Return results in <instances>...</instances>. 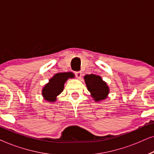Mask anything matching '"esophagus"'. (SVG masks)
I'll return each instance as SVG.
<instances>
[{"label": "esophagus", "instance_id": "esophagus-1", "mask_svg": "<svg viewBox=\"0 0 154 154\" xmlns=\"http://www.w3.org/2000/svg\"><path fill=\"white\" fill-rule=\"evenodd\" d=\"M75 77L77 78V79H80L81 78V75H82V72L81 71H75Z\"/></svg>", "mask_w": 154, "mask_h": 154}]
</instances>
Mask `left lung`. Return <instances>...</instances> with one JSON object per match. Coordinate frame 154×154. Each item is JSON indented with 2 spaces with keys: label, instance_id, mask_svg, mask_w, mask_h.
<instances>
[{
  "label": "left lung",
  "instance_id": "left-lung-1",
  "mask_svg": "<svg viewBox=\"0 0 154 154\" xmlns=\"http://www.w3.org/2000/svg\"><path fill=\"white\" fill-rule=\"evenodd\" d=\"M88 91L95 102L106 99L109 93V88L102 77L94 74L85 75L84 76Z\"/></svg>",
  "mask_w": 154,
  "mask_h": 154
}]
</instances>
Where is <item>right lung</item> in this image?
Wrapping results in <instances>:
<instances>
[{"label": "right lung", "instance_id": "obj_1", "mask_svg": "<svg viewBox=\"0 0 154 154\" xmlns=\"http://www.w3.org/2000/svg\"><path fill=\"white\" fill-rule=\"evenodd\" d=\"M74 78L71 72L58 73L49 80L42 90V95L46 101L49 102H56L57 97L63 91L64 83L69 79Z\"/></svg>", "mask_w": 154, "mask_h": 154}]
</instances>
